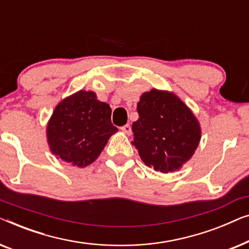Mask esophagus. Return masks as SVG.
<instances>
[{
  "instance_id": "34e87169",
  "label": "esophagus",
  "mask_w": 249,
  "mask_h": 249,
  "mask_svg": "<svg viewBox=\"0 0 249 249\" xmlns=\"http://www.w3.org/2000/svg\"><path fill=\"white\" fill-rule=\"evenodd\" d=\"M121 130L124 132V134L127 135H130L131 134V127L129 124H125L124 127H121Z\"/></svg>"
}]
</instances>
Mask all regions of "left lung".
Listing matches in <instances>:
<instances>
[{
    "mask_svg": "<svg viewBox=\"0 0 249 249\" xmlns=\"http://www.w3.org/2000/svg\"><path fill=\"white\" fill-rule=\"evenodd\" d=\"M137 111L131 142L146 165L168 173L192 159L202 130L195 115L177 95L154 88L142 95Z\"/></svg>",
    "mask_w": 249,
    "mask_h": 249,
    "instance_id": "8db88e82",
    "label": "left lung"
}]
</instances>
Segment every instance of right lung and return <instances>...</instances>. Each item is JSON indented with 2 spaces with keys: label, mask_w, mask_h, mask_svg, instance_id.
<instances>
[{
  "label": "right lung",
  "mask_w": 249,
  "mask_h": 249,
  "mask_svg": "<svg viewBox=\"0 0 249 249\" xmlns=\"http://www.w3.org/2000/svg\"><path fill=\"white\" fill-rule=\"evenodd\" d=\"M110 105L94 91L79 90L60 102L46 129L51 152L61 161L85 168L98 158L118 131L111 124Z\"/></svg>",
  "instance_id": "1"
}]
</instances>
